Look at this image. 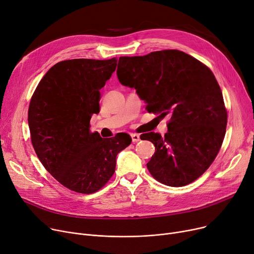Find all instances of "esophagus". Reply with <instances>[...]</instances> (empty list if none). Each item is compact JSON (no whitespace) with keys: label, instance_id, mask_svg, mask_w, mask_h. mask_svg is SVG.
Here are the masks:
<instances>
[{"label":"esophagus","instance_id":"esophagus-1","mask_svg":"<svg viewBox=\"0 0 254 254\" xmlns=\"http://www.w3.org/2000/svg\"><path fill=\"white\" fill-rule=\"evenodd\" d=\"M130 137H131V141L134 143H137L140 141V136L138 134H130Z\"/></svg>","mask_w":254,"mask_h":254}]
</instances>
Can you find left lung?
<instances>
[{
    "label": "left lung",
    "instance_id": "1",
    "mask_svg": "<svg viewBox=\"0 0 254 254\" xmlns=\"http://www.w3.org/2000/svg\"><path fill=\"white\" fill-rule=\"evenodd\" d=\"M117 78L135 88L149 112L170 117L165 137L144 134L155 146L147 168L161 183L179 188L191 183L214 161L225 135L221 89L211 70L179 50L143 57H120Z\"/></svg>",
    "mask_w": 254,
    "mask_h": 254
}]
</instances>
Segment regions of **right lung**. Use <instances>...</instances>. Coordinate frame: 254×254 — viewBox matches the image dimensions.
Returning a JSON list of instances; mask_svg holds the SVG:
<instances>
[{
	"label": "right lung",
	"mask_w": 254,
	"mask_h": 254,
	"mask_svg": "<svg viewBox=\"0 0 254 254\" xmlns=\"http://www.w3.org/2000/svg\"><path fill=\"white\" fill-rule=\"evenodd\" d=\"M117 60L63 61L39 82L29 107L34 149L44 168L66 189L93 193L108 182L116 156L130 144L125 132L103 139L90 132L91 115L100 112V89Z\"/></svg>",
	"instance_id": "add662e5"
}]
</instances>
